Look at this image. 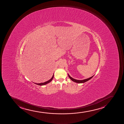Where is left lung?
<instances>
[{
  "label": "left lung",
  "instance_id": "obj_1",
  "mask_svg": "<svg viewBox=\"0 0 124 124\" xmlns=\"http://www.w3.org/2000/svg\"><path fill=\"white\" fill-rule=\"evenodd\" d=\"M68 76L69 77V78L70 79V80H71L72 81H73L74 82H76V83H83L84 82H86L87 81H88L89 80H90L91 78H92L93 77V76L92 77H90L89 78H87L86 79H85V80H78L75 79L74 78H72V77H70V76H69V75L68 74Z\"/></svg>",
  "mask_w": 124,
  "mask_h": 124
}]
</instances>
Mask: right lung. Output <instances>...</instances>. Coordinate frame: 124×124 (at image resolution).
<instances>
[{
	"mask_svg": "<svg viewBox=\"0 0 124 124\" xmlns=\"http://www.w3.org/2000/svg\"><path fill=\"white\" fill-rule=\"evenodd\" d=\"M54 74L53 75V76L51 78V79L49 80H48V81H46V82H43V83H35V84H36V85H40V86H42V85H46L48 83H49V82H51V81H52L53 80V79L54 78Z\"/></svg>",
	"mask_w": 124,
	"mask_h": 124,
	"instance_id": "obj_1",
	"label": "right lung"
}]
</instances>
